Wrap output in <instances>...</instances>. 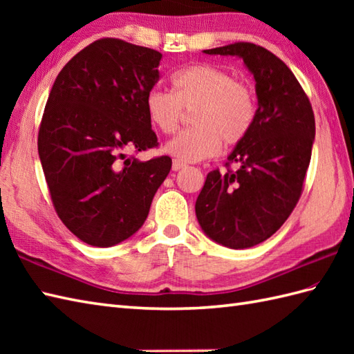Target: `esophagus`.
<instances>
[{
  "instance_id": "34e87169",
  "label": "esophagus",
  "mask_w": 354,
  "mask_h": 354,
  "mask_svg": "<svg viewBox=\"0 0 354 354\" xmlns=\"http://www.w3.org/2000/svg\"><path fill=\"white\" fill-rule=\"evenodd\" d=\"M184 167H185V164H184L183 161L173 160V162H171V169H173V170L178 171V170H181V169H184Z\"/></svg>"
}]
</instances>
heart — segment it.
Listing matches in <instances>:
<instances>
[{
    "label": "heart",
    "mask_w": 354,
    "mask_h": 354,
    "mask_svg": "<svg viewBox=\"0 0 354 354\" xmlns=\"http://www.w3.org/2000/svg\"><path fill=\"white\" fill-rule=\"evenodd\" d=\"M173 93L160 88L146 95V112L158 131H178L184 109L192 111L193 129L181 132L164 150L183 162H198L216 155L225 145H237L252 129L257 103L250 86L213 65H193L171 79Z\"/></svg>",
    "instance_id": "b5f03b06"
}]
</instances>
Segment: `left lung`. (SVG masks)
Here are the masks:
<instances>
[{"instance_id": "8db88e82", "label": "left lung", "mask_w": 354, "mask_h": 354, "mask_svg": "<svg viewBox=\"0 0 354 354\" xmlns=\"http://www.w3.org/2000/svg\"><path fill=\"white\" fill-rule=\"evenodd\" d=\"M204 53L242 59L255 80L259 108L254 126L228 155L239 169L209 171L194 205L209 239L245 250L272 236L301 196L315 117L297 77L266 48L237 42Z\"/></svg>"}]
</instances>
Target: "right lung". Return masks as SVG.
Segmentation results:
<instances>
[{"mask_svg": "<svg viewBox=\"0 0 354 354\" xmlns=\"http://www.w3.org/2000/svg\"><path fill=\"white\" fill-rule=\"evenodd\" d=\"M161 57L152 48L100 39L53 84L37 152L57 216L91 246L132 237L171 169L169 156H127L158 145L145 100L160 80Z\"/></svg>", "mask_w": 354, "mask_h": 354, "instance_id": "1", "label": "right lung"}]
</instances>
